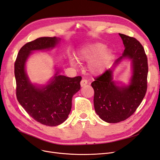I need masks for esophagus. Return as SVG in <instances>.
<instances>
[{"label":"esophagus","mask_w":160,"mask_h":160,"mask_svg":"<svg viewBox=\"0 0 160 160\" xmlns=\"http://www.w3.org/2000/svg\"><path fill=\"white\" fill-rule=\"evenodd\" d=\"M87 82H88V81H87V79H82L81 80V87H83V86L86 85L87 84Z\"/></svg>","instance_id":"1"}]
</instances>
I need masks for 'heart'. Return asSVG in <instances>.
<instances>
[{
  "mask_svg": "<svg viewBox=\"0 0 160 160\" xmlns=\"http://www.w3.org/2000/svg\"><path fill=\"white\" fill-rule=\"evenodd\" d=\"M111 52L106 46L101 43H94L87 45L80 49L77 52L76 56L79 61L89 62V69L93 74H100L105 69L110 58ZM71 63L76 65V61L71 59Z\"/></svg>",
  "mask_w": 160,
  "mask_h": 160,
  "instance_id": "heart-1",
  "label": "heart"
}]
</instances>
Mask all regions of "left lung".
Here are the masks:
<instances>
[{"mask_svg":"<svg viewBox=\"0 0 160 160\" xmlns=\"http://www.w3.org/2000/svg\"><path fill=\"white\" fill-rule=\"evenodd\" d=\"M125 49L118 64L127 57L132 61L133 75L130 85L120 87L112 81V70L109 69L97 77L91 83L94 89V107L97 114L108 123H117L132 115L147 91L148 58L142 45L135 38L119 34Z\"/></svg>","mask_w":160,"mask_h":160,"instance_id":"8db88e82","label":"left lung"}]
</instances>
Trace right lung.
Returning a JSON list of instances; mask_svg holds the SVG:
<instances>
[{
	"label": "right lung",
	"instance_id": "1",
	"mask_svg": "<svg viewBox=\"0 0 160 160\" xmlns=\"http://www.w3.org/2000/svg\"><path fill=\"white\" fill-rule=\"evenodd\" d=\"M58 41L56 37H42L28 42L20 49L14 63L18 101L32 118L49 126H58L68 118L72 97L80 90L81 77L68 78L57 73L49 85L38 88L30 83L24 68L32 51L53 48Z\"/></svg>",
	"mask_w": 160,
	"mask_h": 160
}]
</instances>
